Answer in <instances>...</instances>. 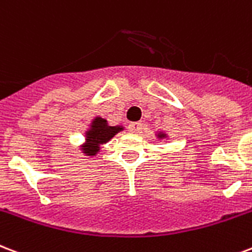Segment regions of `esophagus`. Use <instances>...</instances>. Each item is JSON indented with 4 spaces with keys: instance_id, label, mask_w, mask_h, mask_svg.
Wrapping results in <instances>:
<instances>
[{
    "instance_id": "obj_1",
    "label": "esophagus",
    "mask_w": 252,
    "mask_h": 252,
    "mask_svg": "<svg viewBox=\"0 0 252 252\" xmlns=\"http://www.w3.org/2000/svg\"><path fill=\"white\" fill-rule=\"evenodd\" d=\"M128 128H129V132L137 134L141 132V129H143V126H141L140 123H130Z\"/></svg>"
}]
</instances>
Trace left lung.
<instances>
[{
	"label": "left lung",
	"instance_id": "8db88e82",
	"mask_svg": "<svg viewBox=\"0 0 252 252\" xmlns=\"http://www.w3.org/2000/svg\"><path fill=\"white\" fill-rule=\"evenodd\" d=\"M156 136H157V139H158V140H164V139H166V137H168V134L165 133V132H158Z\"/></svg>",
	"mask_w": 252,
	"mask_h": 252
}]
</instances>
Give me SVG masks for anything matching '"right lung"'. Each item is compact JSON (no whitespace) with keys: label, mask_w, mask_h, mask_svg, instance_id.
<instances>
[{"label":"right lung","mask_w":252,"mask_h":252,"mask_svg":"<svg viewBox=\"0 0 252 252\" xmlns=\"http://www.w3.org/2000/svg\"><path fill=\"white\" fill-rule=\"evenodd\" d=\"M124 126H109L105 119L96 116L90 124V128L86 130V143L82 144V152L86 156H96L97 152L100 151V145L108 143L115 134L122 132Z\"/></svg>","instance_id":"right-lung-1"}]
</instances>
